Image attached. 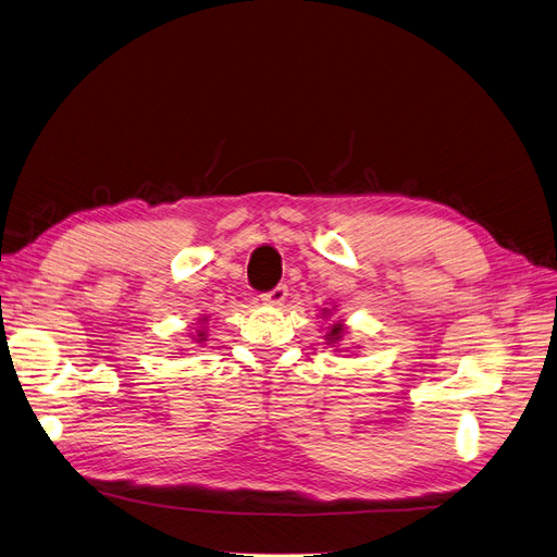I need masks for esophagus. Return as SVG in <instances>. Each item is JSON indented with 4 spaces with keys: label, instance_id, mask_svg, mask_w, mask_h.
Returning a JSON list of instances; mask_svg holds the SVG:
<instances>
[{
    "label": "esophagus",
    "instance_id": "34e87169",
    "mask_svg": "<svg viewBox=\"0 0 557 557\" xmlns=\"http://www.w3.org/2000/svg\"><path fill=\"white\" fill-rule=\"evenodd\" d=\"M285 297H288V288L285 285H276L274 290H269L262 295V302L267 307H281L285 302Z\"/></svg>",
    "mask_w": 557,
    "mask_h": 557
}]
</instances>
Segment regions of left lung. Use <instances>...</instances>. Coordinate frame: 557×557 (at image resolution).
Here are the masks:
<instances>
[{"label":"left lung","instance_id":"obj_1","mask_svg":"<svg viewBox=\"0 0 557 557\" xmlns=\"http://www.w3.org/2000/svg\"><path fill=\"white\" fill-rule=\"evenodd\" d=\"M333 311H335V307H333V309H323L321 319H330V315H333ZM342 337H344V321H335L333 325L327 327L325 342L330 344V347H339V344H342ZM335 351H339V349H335Z\"/></svg>","mask_w":557,"mask_h":557}]
</instances>
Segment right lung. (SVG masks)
I'll return each mask as SVG.
<instances>
[{"label":"right lung","mask_w":557,"mask_h":557,"mask_svg":"<svg viewBox=\"0 0 557 557\" xmlns=\"http://www.w3.org/2000/svg\"><path fill=\"white\" fill-rule=\"evenodd\" d=\"M208 321H210V315H201L197 323V330L191 333V342L199 344V347H203V344L208 342Z\"/></svg>","instance_id":"obj_1"}]
</instances>
